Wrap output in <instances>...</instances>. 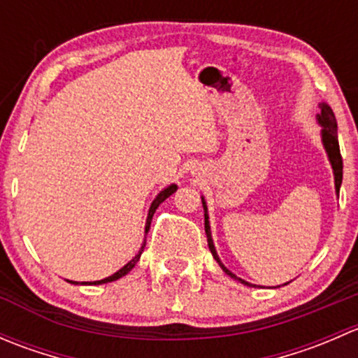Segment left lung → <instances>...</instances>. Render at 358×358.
I'll return each instance as SVG.
<instances>
[{"instance_id": "obj_1", "label": "left lung", "mask_w": 358, "mask_h": 358, "mask_svg": "<svg viewBox=\"0 0 358 358\" xmlns=\"http://www.w3.org/2000/svg\"><path fill=\"white\" fill-rule=\"evenodd\" d=\"M317 121L319 124L322 126V143H324V149H326L327 156H329L331 166H333V171H334V187H336V192L339 194V187H341V180H343V159H341V152H339V143H338V124H336V117H334V112L331 109L327 103H320V114H317ZM202 208H204V230H206V236H208V246L209 251H211L213 258L218 262V265L222 266L223 272L227 275H230L232 279L241 280L243 284L246 286H252V284L246 282V280L239 279V277L234 275L229 268L222 263V259L218 258V252H216L215 244H213L211 239V227H209V216H208V206H206L204 197H202Z\"/></svg>"}]
</instances>
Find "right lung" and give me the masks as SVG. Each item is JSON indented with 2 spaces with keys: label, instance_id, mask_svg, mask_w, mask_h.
Instances as JSON below:
<instances>
[{
  "label": "right lung",
  "instance_id": "right-lung-1",
  "mask_svg": "<svg viewBox=\"0 0 358 358\" xmlns=\"http://www.w3.org/2000/svg\"><path fill=\"white\" fill-rule=\"evenodd\" d=\"M176 189H178V187H176L175 183H173V185H169L168 189L161 190V192L157 194V197H156V199L152 201V204H150V209H149V215H147L145 234L149 232V229H150V222H152V216H154V213H156V209L159 208V204H161V202H164L166 199H168V197L171 196L173 192H176ZM143 248H145V241H143L142 248H140V251L136 252V255H135V258H133L131 262H128V263H126V265L122 266L121 270H117V272H115V273H112L110 277H106V279H102V280H95V282H83V284H92V286H99V284H107V282H112V280H117V279H121V277H124L126 273H128L129 270H131L133 266L136 265V263H138L140 256H142V252H143ZM71 284H79V282H72V280H71Z\"/></svg>",
  "mask_w": 358,
  "mask_h": 358
}]
</instances>
